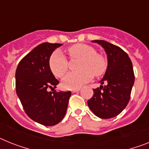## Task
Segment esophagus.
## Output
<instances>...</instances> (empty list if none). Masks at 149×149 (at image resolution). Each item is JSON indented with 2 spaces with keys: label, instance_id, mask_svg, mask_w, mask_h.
I'll use <instances>...</instances> for the list:
<instances>
[{
  "label": "esophagus",
  "instance_id": "obj_1",
  "mask_svg": "<svg viewBox=\"0 0 149 149\" xmlns=\"http://www.w3.org/2000/svg\"><path fill=\"white\" fill-rule=\"evenodd\" d=\"M79 90H80V88H74V89H72V90H71V91H72V93H75V92H79Z\"/></svg>",
  "mask_w": 149,
  "mask_h": 149
}]
</instances>
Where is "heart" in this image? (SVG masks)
I'll use <instances>...</instances> for the list:
<instances>
[{
    "mask_svg": "<svg viewBox=\"0 0 149 149\" xmlns=\"http://www.w3.org/2000/svg\"><path fill=\"white\" fill-rule=\"evenodd\" d=\"M71 59H80L77 72H70L63 79V86L69 89L78 88L89 82L95 75L100 77L105 72L107 62L104 57L97 54L96 50L86 44H76L68 48ZM51 71L58 78L63 77L68 71L69 62L61 50L54 51L50 57Z\"/></svg>",
    "mask_w": 149,
    "mask_h": 149,
    "instance_id": "obj_1",
    "label": "heart"
}]
</instances>
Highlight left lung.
<instances>
[{
	"instance_id": "8db88e82",
	"label": "left lung",
	"mask_w": 149,
	"mask_h": 149,
	"mask_svg": "<svg viewBox=\"0 0 149 149\" xmlns=\"http://www.w3.org/2000/svg\"><path fill=\"white\" fill-rule=\"evenodd\" d=\"M104 48L107 55L105 74L100 81V88H94L88 105L95 115L102 119L112 118L127 107L134 84L132 64L128 54L120 47L104 40H94Z\"/></svg>"
}]
</instances>
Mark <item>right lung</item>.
Instances as JSON below:
<instances>
[{
    "label": "right lung",
    "instance_id": "right-lung-1",
    "mask_svg": "<svg viewBox=\"0 0 149 149\" xmlns=\"http://www.w3.org/2000/svg\"><path fill=\"white\" fill-rule=\"evenodd\" d=\"M62 44H40L20 61L16 70V91L26 114L44 126L60 123L67 112L71 92H48L59 81L50 70L49 59Z\"/></svg>",
    "mask_w": 149,
    "mask_h": 149
}]
</instances>
